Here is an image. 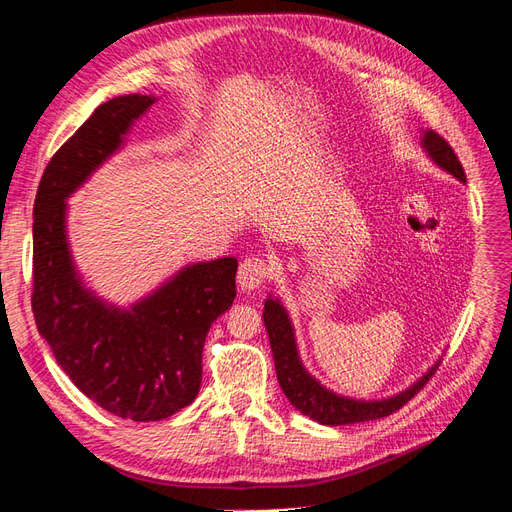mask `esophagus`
<instances>
[{"label":"esophagus","mask_w":512,"mask_h":512,"mask_svg":"<svg viewBox=\"0 0 512 512\" xmlns=\"http://www.w3.org/2000/svg\"><path fill=\"white\" fill-rule=\"evenodd\" d=\"M270 274V268L266 264V259L261 257H246L242 264H240V270H238V283L242 290H257V287L264 285V281L268 279Z\"/></svg>","instance_id":"esophagus-1"}]
</instances>
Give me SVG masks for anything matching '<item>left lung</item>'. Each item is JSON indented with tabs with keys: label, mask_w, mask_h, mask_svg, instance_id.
I'll return each instance as SVG.
<instances>
[{
	"label": "left lung",
	"mask_w": 512,
	"mask_h": 512,
	"mask_svg": "<svg viewBox=\"0 0 512 512\" xmlns=\"http://www.w3.org/2000/svg\"><path fill=\"white\" fill-rule=\"evenodd\" d=\"M422 147L437 166L448 170V173L454 175L458 181L463 183L467 181L463 166L458 162L454 149L439 134H435V131H424ZM264 324L270 337V348L274 357V368H277L279 385L287 396V400H290L300 413L324 426L370 422V419H381L396 413L415 396L419 389H424V385L439 368V361H437L422 378H419V381H415L404 391L396 393V396H389L383 400L346 398L320 385V381H316V378L305 370L303 361L298 357L294 326L279 298L268 296L264 305Z\"/></svg>",
	"instance_id": "1"
}]
</instances>
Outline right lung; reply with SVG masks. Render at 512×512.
<instances>
[{"instance_id": "right-lung-1", "label": "right lung", "mask_w": 512, "mask_h": 512, "mask_svg": "<svg viewBox=\"0 0 512 512\" xmlns=\"http://www.w3.org/2000/svg\"><path fill=\"white\" fill-rule=\"evenodd\" d=\"M149 95L116 97L62 144L34 201L36 329L73 385L108 413L157 422L188 406L201 389L209 326L235 298L238 259L179 270L129 309L103 303L82 283L67 240V199L119 151Z\"/></svg>"}]
</instances>
